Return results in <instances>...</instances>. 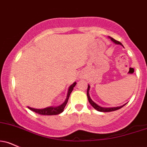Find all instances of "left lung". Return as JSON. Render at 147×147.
<instances>
[{
  "label": "left lung",
  "mask_w": 147,
  "mask_h": 147,
  "mask_svg": "<svg viewBox=\"0 0 147 147\" xmlns=\"http://www.w3.org/2000/svg\"><path fill=\"white\" fill-rule=\"evenodd\" d=\"M108 38L110 39L112 41L114 42V44H116V45H121L122 47H123V45H122L120 42L117 41V40H114V38H111V37L108 36ZM90 85H88V90H87V96H88V101H89L90 103V105L92 106V107L94 108L96 110L98 111V112H113V111H115V110H118V109H121V107H123V106L125 105H123L122 106H119V107H101V106L98 105V104H96V102H94L92 100V98H90V94H89V91H90Z\"/></svg>",
  "instance_id": "left-lung-1"
}]
</instances>
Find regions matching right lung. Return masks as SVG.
<instances>
[{"label":"right lung","mask_w":147,"mask_h":147,"mask_svg":"<svg viewBox=\"0 0 147 147\" xmlns=\"http://www.w3.org/2000/svg\"><path fill=\"white\" fill-rule=\"evenodd\" d=\"M76 84H77V83L74 82L73 84L69 87L66 100H64V102H63L61 105L57 106V107H53V106H52V107H48L44 109H35V108H32V107H28V108H29L30 110L33 111V112H34L35 113H37V114H39L40 115H48V116H52V115H57V114H61V112H63V109H64L67 102H68L69 96H70L72 91L73 90V88L76 86Z\"/></svg>","instance_id":"right-lung-1"}]
</instances>
